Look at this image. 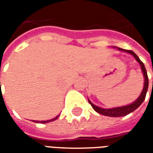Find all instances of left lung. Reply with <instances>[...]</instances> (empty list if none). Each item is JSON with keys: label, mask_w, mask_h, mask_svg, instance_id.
Returning a JSON list of instances; mask_svg holds the SVG:
<instances>
[{"label": "left lung", "mask_w": 153, "mask_h": 153, "mask_svg": "<svg viewBox=\"0 0 153 153\" xmlns=\"http://www.w3.org/2000/svg\"><path fill=\"white\" fill-rule=\"evenodd\" d=\"M119 50L124 51L125 52H128V53L133 55L134 58L136 59V60L138 61V63L140 64L142 68V71L143 73V75H144V87H143V89L142 91L140 96L138 97V99L135 101L134 102H133L130 105H128V106H121V107H115V108H111V109H104V108H101V107H98V106L93 105V103L90 102L88 100V102L91 104V106L93 107L95 111H97V113H99L101 115H106V116H111V117H120V116H125V115H128L129 113L133 112L134 111L138 108V106L141 105L143 102L144 101L145 97H146V94H147V92H148V74H147V70L145 69V66L143 63L142 62L140 59L138 58V56L136 55V54L132 51L131 50H125V49H122V48H118ZM153 84V82H152Z\"/></svg>", "instance_id": "obj_1"}]
</instances>
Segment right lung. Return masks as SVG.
<instances>
[{
  "label": "right lung",
  "instance_id": "right-lung-1",
  "mask_svg": "<svg viewBox=\"0 0 153 153\" xmlns=\"http://www.w3.org/2000/svg\"><path fill=\"white\" fill-rule=\"evenodd\" d=\"M0 83H1V82H0ZM58 117H59V115H58V116H56V118L51 119V120H42V121H36V120H34V122H37V123H38V122H41V123H42V124H45V123H48V122L54 121V120H56Z\"/></svg>",
  "mask_w": 153,
  "mask_h": 153
}]
</instances>
